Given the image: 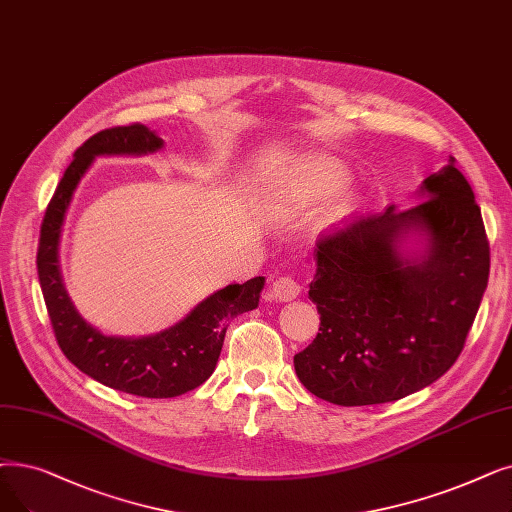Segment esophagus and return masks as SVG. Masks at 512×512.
I'll return each mask as SVG.
<instances>
[{
	"label": "esophagus",
	"mask_w": 512,
	"mask_h": 512,
	"mask_svg": "<svg viewBox=\"0 0 512 512\" xmlns=\"http://www.w3.org/2000/svg\"><path fill=\"white\" fill-rule=\"evenodd\" d=\"M301 293V284L291 278V276H282L274 282L272 286V295L276 301H293Z\"/></svg>",
	"instance_id": "1"
}]
</instances>
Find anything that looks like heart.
I'll list each match as a JSON object with an SVG mask.
<instances>
[{"instance_id": "1", "label": "heart", "mask_w": 512, "mask_h": 512, "mask_svg": "<svg viewBox=\"0 0 512 512\" xmlns=\"http://www.w3.org/2000/svg\"><path fill=\"white\" fill-rule=\"evenodd\" d=\"M345 182L347 173L341 167L324 159H316L293 163L291 167L274 171L268 186L272 198L282 211L299 213L324 201L330 194L339 192ZM337 211L343 213L345 207H339Z\"/></svg>"}]
</instances>
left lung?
I'll return each mask as SVG.
<instances>
[{
	"mask_svg": "<svg viewBox=\"0 0 512 512\" xmlns=\"http://www.w3.org/2000/svg\"><path fill=\"white\" fill-rule=\"evenodd\" d=\"M454 157L408 209L355 215L316 242L309 299L320 332L295 355L303 387L337 406L402 399L446 374L464 347L490 276L481 209ZM420 233V258L398 251Z\"/></svg>",
	"mask_w": 512,
	"mask_h": 512,
	"instance_id": "left-lung-1",
	"label": "left lung"
}]
</instances>
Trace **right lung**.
I'll use <instances>...</instances> for the list:
<instances>
[{
	"instance_id": "1",
	"label": "right lung",
	"mask_w": 512,
	"mask_h": 512,
	"mask_svg": "<svg viewBox=\"0 0 512 512\" xmlns=\"http://www.w3.org/2000/svg\"><path fill=\"white\" fill-rule=\"evenodd\" d=\"M163 140L142 123L98 131L75 150L41 221L37 274L56 341L66 358L94 381L140 397H177L203 385L215 370L232 318L259 305L265 278L228 284L198 303L175 326L150 337H106L87 324L66 293L58 244L66 209L83 173L100 154H148Z\"/></svg>"
}]
</instances>
